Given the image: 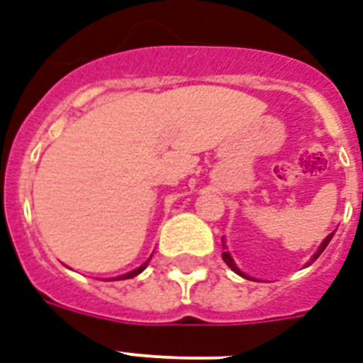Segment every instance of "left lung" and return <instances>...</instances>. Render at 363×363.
<instances>
[{
	"label": "left lung",
	"mask_w": 363,
	"mask_h": 363,
	"mask_svg": "<svg viewBox=\"0 0 363 363\" xmlns=\"http://www.w3.org/2000/svg\"><path fill=\"white\" fill-rule=\"evenodd\" d=\"M332 237H334V233H330L328 237H326L325 240H323V244H320V246H319V250H317V253H315L313 257H311V261H309V263L306 264V267H309V264L313 263V261H317V257H319L320 253L325 252V248H326V246H328V242H330V240H332ZM222 248H223V250L228 248V246H225V242H223V238H222ZM222 257H223V261H225V264H228V267L231 268V270H235V272H237V274H240L242 278H248L246 274H242V272H240V270H238L237 264L233 263V259H231V255H229V252H222ZM248 279H252V278H248Z\"/></svg>",
	"instance_id": "left-lung-1"
}]
</instances>
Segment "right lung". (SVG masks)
Segmentation results:
<instances>
[{"mask_svg": "<svg viewBox=\"0 0 363 363\" xmlns=\"http://www.w3.org/2000/svg\"><path fill=\"white\" fill-rule=\"evenodd\" d=\"M147 263H149V261H147ZM147 263H145V264H141V267H140V268H135V270H132V272L123 274V276H119V278H117V279H130V278H134V276H138V274L143 272V270H145Z\"/></svg>", "mask_w": 363, "mask_h": 363, "instance_id": "right-lung-1", "label": "right lung"}]
</instances>
